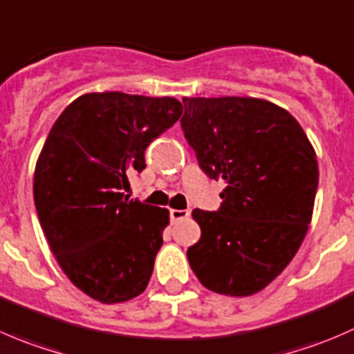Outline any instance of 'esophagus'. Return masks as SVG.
<instances>
[{
    "mask_svg": "<svg viewBox=\"0 0 354 354\" xmlns=\"http://www.w3.org/2000/svg\"><path fill=\"white\" fill-rule=\"evenodd\" d=\"M189 216L187 209H170V220L177 222V220H184Z\"/></svg>",
    "mask_w": 354,
    "mask_h": 354,
    "instance_id": "obj_1",
    "label": "esophagus"
}]
</instances>
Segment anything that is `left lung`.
Instances as JSON below:
<instances>
[{
    "mask_svg": "<svg viewBox=\"0 0 354 354\" xmlns=\"http://www.w3.org/2000/svg\"><path fill=\"white\" fill-rule=\"evenodd\" d=\"M184 138L209 178H223L216 212L196 208L201 239L187 250L206 289L251 296L299 250L313 215L318 163L284 108L257 97H184Z\"/></svg>",
    "mask_w": 354,
    "mask_h": 354,
    "instance_id": "1",
    "label": "left lung"
}]
</instances>
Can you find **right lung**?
I'll return each mask as SVG.
<instances>
[{
    "mask_svg": "<svg viewBox=\"0 0 354 354\" xmlns=\"http://www.w3.org/2000/svg\"><path fill=\"white\" fill-rule=\"evenodd\" d=\"M180 113L176 97L89 93L48 134L34 174L37 216L66 277L100 303L129 301L148 286L169 209L124 191L146 169L149 142Z\"/></svg>",
    "mask_w": 354,
    "mask_h": 354,
    "instance_id": "obj_1",
    "label": "right lung"
}]
</instances>
